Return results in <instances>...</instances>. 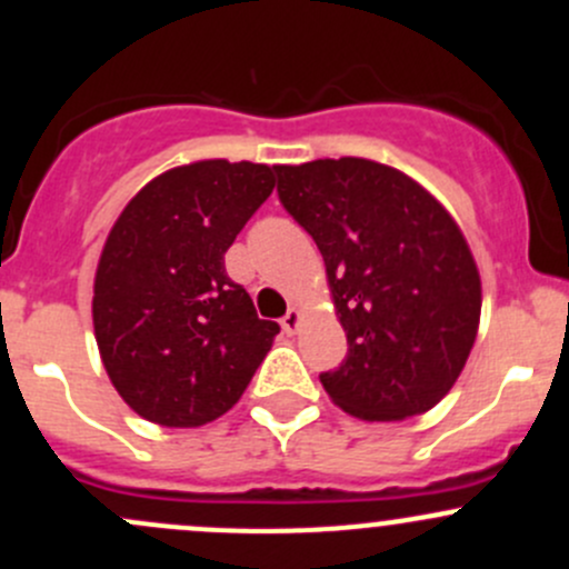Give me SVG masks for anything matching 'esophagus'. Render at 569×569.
<instances>
[{
	"label": "esophagus",
	"instance_id": "34e87169",
	"mask_svg": "<svg viewBox=\"0 0 569 569\" xmlns=\"http://www.w3.org/2000/svg\"><path fill=\"white\" fill-rule=\"evenodd\" d=\"M300 325H302V313L297 311V308H289L286 317L280 319V327H283V332H289V336H295V332L300 330Z\"/></svg>",
	"mask_w": 569,
	"mask_h": 569
}]
</instances>
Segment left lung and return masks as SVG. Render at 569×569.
I'll return each mask as SVG.
<instances>
[{
  "mask_svg": "<svg viewBox=\"0 0 569 569\" xmlns=\"http://www.w3.org/2000/svg\"><path fill=\"white\" fill-rule=\"evenodd\" d=\"M278 194L325 258L347 360L319 377L343 412L401 421L455 388L481 278L460 226L401 170L360 157L278 164Z\"/></svg>",
  "mask_w": 569,
  "mask_h": 569,
  "instance_id": "left-lung-1",
  "label": "left lung"
}]
</instances>
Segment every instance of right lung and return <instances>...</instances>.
Instances as JSON below:
<instances>
[{"label":"right lung","instance_id":"right-lung-1","mask_svg":"<svg viewBox=\"0 0 569 569\" xmlns=\"http://www.w3.org/2000/svg\"><path fill=\"white\" fill-rule=\"evenodd\" d=\"M274 168L200 159L151 178L109 231L93 330L120 399L146 421L192 429L242 399L278 321L258 319L226 252L272 194Z\"/></svg>","mask_w":569,"mask_h":569}]
</instances>
